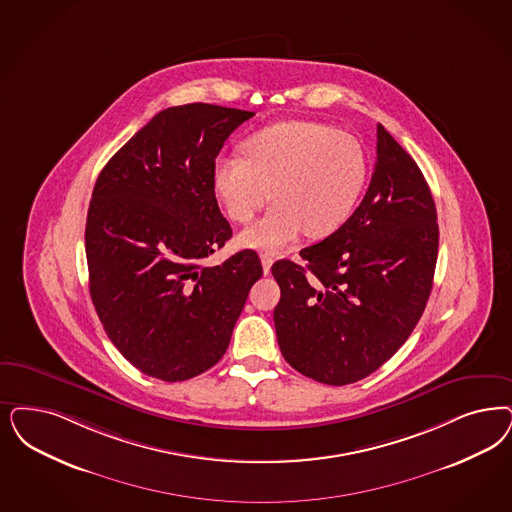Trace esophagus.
Masks as SVG:
<instances>
[{"label": "esophagus", "mask_w": 512, "mask_h": 512, "mask_svg": "<svg viewBox=\"0 0 512 512\" xmlns=\"http://www.w3.org/2000/svg\"><path fill=\"white\" fill-rule=\"evenodd\" d=\"M261 263H263V272L268 274L270 268H272V263H274V255L272 253H263L261 255Z\"/></svg>", "instance_id": "esophagus-1"}]
</instances>
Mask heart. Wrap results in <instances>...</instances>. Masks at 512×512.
<instances>
[{"label":"heart","mask_w":512,"mask_h":512,"mask_svg":"<svg viewBox=\"0 0 512 512\" xmlns=\"http://www.w3.org/2000/svg\"><path fill=\"white\" fill-rule=\"evenodd\" d=\"M244 157L213 160L212 187L234 223H249L272 196L263 219L238 236L240 246L278 251L304 230L325 238L352 217L367 183L361 143L327 124L287 121L242 143Z\"/></svg>","instance_id":"obj_1"}]
</instances>
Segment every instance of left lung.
Here are the masks:
<instances>
[{"label":"left lung","mask_w":512,"mask_h":512,"mask_svg":"<svg viewBox=\"0 0 512 512\" xmlns=\"http://www.w3.org/2000/svg\"><path fill=\"white\" fill-rule=\"evenodd\" d=\"M376 136L371 185L346 225L300 251L306 266L272 265L283 357L327 386L380 369L414 331L433 287L439 225L429 185L382 124Z\"/></svg>","instance_id":"left-lung-1"}]
</instances>
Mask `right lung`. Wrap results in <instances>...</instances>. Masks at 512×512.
I'll use <instances>...</instances> for the list:
<instances>
[{
	"instance_id": "obj_1",
	"label": "right lung",
	"mask_w": 512,
	"mask_h": 512,
	"mask_svg": "<svg viewBox=\"0 0 512 512\" xmlns=\"http://www.w3.org/2000/svg\"><path fill=\"white\" fill-rule=\"evenodd\" d=\"M253 115L168 107L96 179L85 229L90 297L109 340L147 376L181 382L212 369L263 276L253 249L204 266L232 236L213 193V160Z\"/></svg>"
}]
</instances>
